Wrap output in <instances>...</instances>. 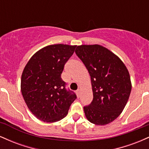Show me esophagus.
Masks as SVG:
<instances>
[{"mask_svg":"<svg viewBox=\"0 0 149 149\" xmlns=\"http://www.w3.org/2000/svg\"><path fill=\"white\" fill-rule=\"evenodd\" d=\"M76 94H77V96L79 97L80 95V90H77V91H76Z\"/></svg>","mask_w":149,"mask_h":149,"instance_id":"34e87169","label":"esophagus"}]
</instances>
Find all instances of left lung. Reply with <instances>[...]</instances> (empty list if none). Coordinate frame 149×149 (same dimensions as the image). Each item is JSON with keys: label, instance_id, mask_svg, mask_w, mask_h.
Instances as JSON below:
<instances>
[{"label": "left lung", "instance_id": "8db88e82", "mask_svg": "<svg viewBox=\"0 0 149 149\" xmlns=\"http://www.w3.org/2000/svg\"><path fill=\"white\" fill-rule=\"evenodd\" d=\"M76 53L91 78L93 100L84 107L85 117L97 125L110 123L120 115L129 100V71L116 54L102 45H78Z\"/></svg>", "mask_w": 149, "mask_h": 149}]
</instances>
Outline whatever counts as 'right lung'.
Wrapping results in <instances>:
<instances>
[{"instance_id":"add662e5","label":"right lung","mask_w":149,"mask_h":149,"mask_svg":"<svg viewBox=\"0 0 149 149\" xmlns=\"http://www.w3.org/2000/svg\"><path fill=\"white\" fill-rule=\"evenodd\" d=\"M77 45L54 44L42 47L30 58L22 74L21 92L34 116L46 123H55L68 114L76 99L65 89L61 78L64 64Z\"/></svg>"}]
</instances>
